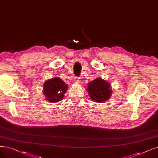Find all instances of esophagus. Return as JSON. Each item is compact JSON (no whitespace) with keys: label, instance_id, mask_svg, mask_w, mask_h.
<instances>
[{"label":"esophagus","instance_id":"obj_1","mask_svg":"<svg viewBox=\"0 0 158 158\" xmlns=\"http://www.w3.org/2000/svg\"><path fill=\"white\" fill-rule=\"evenodd\" d=\"M74 82H75L76 84H80V82H81V80H80V79L79 78L76 77V78H74Z\"/></svg>","mask_w":158,"mask_h":158}]
</instances>
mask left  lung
Listing matches in <instances>:
<instances>
[{
  "label": "left lung",
  "mask_w": 158,
  "mask_h": 158,
  "mask_svg": "<svg viewBox=\"0 0 158 158\" xmlns=\"http://www.w3.org/2000/svg\"><path fill=\"white\" fill-rule=\"evenodd\" d=\"M87 91L91 98L96 102H104L108 100L112 93L111 85L101 78H97L88 83Z\"/></svg>",
  "instance_id": "obj_1"
}]
</instances>
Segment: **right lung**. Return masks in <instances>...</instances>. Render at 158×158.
I'll list each match as a JSON object with an SVG mask.
<instances>
[{"instance_id": "1", "label": "right lung", "mask_w": 158, "mask_h": 158, "mask_svg": "<svg viewBox=\"0 0 158 158\" xmlns=\"http://www.w3.org/2000/svg\"><path fill=\"white\" fill-rule=\"evenodd\" d=\"M67 84L58 77L46 81L43 84V93L50 102H58L64 98L67 90Z\"/></svg>"}]
</instances>
